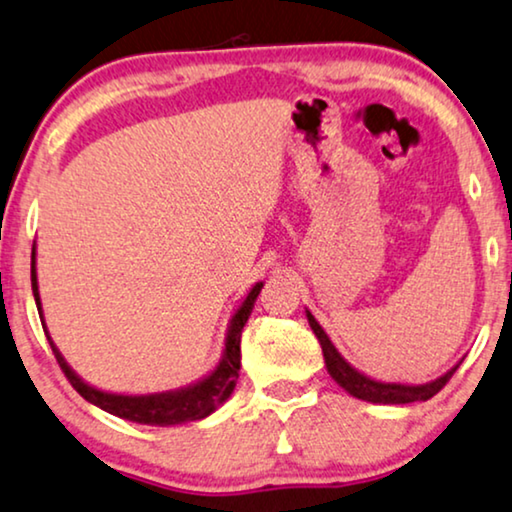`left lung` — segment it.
<instances>
[{"label":"left lung","instance_id":"left-lung-1","mask_svg":"<svg viewBox=\"0 0 512 512\" xmlns=\"http://www.w3.org/2000/svg\"><path fill=\"white\" fill-rule=\"evenodd\" d=\"M306 320H309L311 330L316 332L320 349H323L325 367H327V372H330V377L335 379L346 393H351L353 398H358V400H365V403L407 405V403H419V400H428V398H433V395L438 393L449 379H452L456 367H459V365H454L452 370H447L442 377L426 381V384H395V381L372 379L360 370H356L351 363H346L342 353L335 349V344L330 342L327 332L320 327V323L313 318V313L309 309H306Z\"/></svg>","mask_w":512,"mask_h":512}]
</instances>
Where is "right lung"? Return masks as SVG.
I'll return each mask as SVG.
<instances>
[{"label":"right lung","mask_w":512,"mask_h":512,"mask_svg":"<svg viewBox=\"0 0 512 512\" xmlns=\"http://www.w3.org/2000/svg\"><path fill=\"white\" fill-rule=\"evenodd\" d=\"M37 252L32 248V292L34 302H37L39 318H42L46 339H49L53 353H56L58 365L63 367L65 377L70 379V384L77 388L81 398L88 403L100 407L114 417L135 421V424H147V426H177L187 424V421H199L206 419L208 414H213L217 407L224 405L229 400V395L234 393L238 370H241V332L245 323H248L255 299L260 295L264 283H255L250 288L248 295L241 302V306L234 311L229 325H227V337H224V349L220 363L215 365V370H210L206 377H201L194 384L175 388V391H163V393H147V395H124V393H107L100 391L91 384H86L77 372L67 365L63 353L58 351V346L53 344L44 323V311H42V297H39V283H37Z\"/></svg>","instance_id":"1"}]
</instances>
